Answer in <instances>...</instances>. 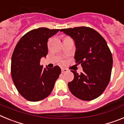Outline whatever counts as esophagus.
<instances>
[{
	"label": "esophagus",
	"mask_w": 124,
	"mask_h": 124,
	"mask_svg": "<svg viewBox=\"0 0 124 124\" xmlns=\"http://www.w3.org/2000/svg\"><path fill=\"white\" fill-rule=\"evenodd\" d=\"M68 72V70L67 69H65V68H61V73H65Z\"/></svg>",
	"instance_id": "obj_1"
}]
</instances>
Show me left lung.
Instances as JSON below:
<instances>
[{"label": "left lung", "mask_w": 124, "mask_h": 124, "mask_svg": "<svg viewBox=\"0 0 124 124\" xmlns=\"http://www.w3.org/2000/svg\"><path fill=\"white\" fill-rule=\"evenodd\" d=\"M60 31L74 40V59L83 70L80 74L71 71L74 79L68 84L70 91L81 100L96 99L104 93L111 76L113 60L106 40L90 27H74Z\"/></svg>", "instance_id": "1"}]
</instances>
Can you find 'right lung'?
Returning a JSON list of instances; mask_svg holds the SVG:
<instances>
[{"label": "right lung", "instance_id": "obj_1", "mask_svg": "<svg viewBox=\"0 0 124 124\" xmlns=\"http://www.w3.org/2000/svg\"><path fill=\"white\" fill-rule=\"evenodd\" d=\"M60 29L39 28L25 34L17 43L11 61V76L18 93L27 101L43 100L51 94L61 74L58 66L43 68L40 60L48 54V39Z\"/></svg>", "mask_w": 124, "mask_h": 124}]
</instances>
